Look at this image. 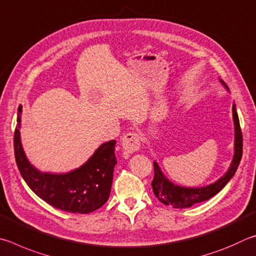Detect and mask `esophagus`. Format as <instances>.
<instances>
[{
	"label": "esophagus",
	"instance_id": "1",
	"mask_svg": "<svg viewBox=\"0 0 256 256\" xmlns=\"http://www.w3.org/2000/svg\"><path fill=\"white\" fill-rule=\"evenodd\" d=\"M140 138L136 132H128L122 138V152L124 155L134 154L140 150Z\"/></svg>",
	"mask_w": 256,
	"mask_h": 256
}]
</instances>
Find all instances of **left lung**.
<instances>
[{
    "instance_id": "obj_1",
    "label": "left lung",
    "mask_w": 256,
    "mask_h": 256,
    "mask_svg": "<svg viewBox=\"0 0 256 256\" xmlns=\"http://www.w3.org/2000/svg\"><path fill=\"white\" fill-rule=\"evenodd\" d=\"M220 80V83L225 86L227 91H230L225 82L222 80ZM232 120H234L235 129L234 156H232V163L227 172L212 184L199 188H188L174 184L172 181H170L164 176L158 162H154V180L152 182V188H153L155 196L160 202L166 206H171L173 208H189L194 204L202 202V201L210 199L214 194H217L230 182V178L234 176L237 168H238L242 154H243V136H242L238 114H237L235 103H232Z\"/></svg>"
}]
</instances>
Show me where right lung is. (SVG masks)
<instances>
[{
	"label": "right lung",
	"mask_w": 256,
	"mask_h": 256,
	"mask_svg": "<svg viewBox=\"0 0 256 256\" xmlns=\"http://www.w3.org/2000/svg\"><path fill=\"white\" fill-rule=\"evenodd\" d=\"M14 132V155L18 168L26 184L40 199L52 207L73 214H88L109 199L114 168L116 140L103 142L82 166L67 173H48L36 168L26 158L21 144V108L18 110Z\"/></svg>",
	"instance_id": "1"
}]
</instances>
